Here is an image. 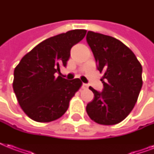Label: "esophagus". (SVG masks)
Returning a JSON list of instances; mask_svg holds the SVG:
<instances>
[{
    "label": "esophagus",
    "instance_id": "34e87169",
    "mask_svg": "<svg viewBox=\"0 0 154 154\" xmlns=\"http://www.w3.org/2000/svg\"><path fill=\"white\" fill-rule=\"evenodd\" d=\"M88 87H89V85H88V84H86V83H83V84H82V88H83V89H87Z\"/></svg>",
    "mask_w": 154,
    "mask_h": 154
}]
</instances>
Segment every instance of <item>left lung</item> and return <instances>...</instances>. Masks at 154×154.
Returning a JSON list of instances; mask_svg holds the SVG:
<instances>
[{"label": "left lung", "instance_id": "obj_1", "mask_svg": "<svg viewBox=\"0 0 154 154\" xmlns=\"http://www.w3.org/2000/svg\"><path fill=\"white\" fill-rule=\"evenodd\" d=\"M86 41L97 67L104 76L102 91L89 87L94 98L87 104L89 117L97 123L111 125L129 114L142 87V67L136 56L119 40L89 31Z\"/></svg>", "mask_w": 154, "mask_h": 154}]
</instances>
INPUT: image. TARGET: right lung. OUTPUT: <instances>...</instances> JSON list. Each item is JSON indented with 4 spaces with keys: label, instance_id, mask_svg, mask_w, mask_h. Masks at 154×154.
Instances as JSON below:
<instances>
[{
    "label": "right lung",
    "instance_id": "1",
    "mask_svg": "<svg viewBox=\"0 0 154 154\" xmlns=\"http://www.w3.org/2000/svg\"><path fill=\"white\" fill-rule=\"evenodd\" d=\"M85 34L86 30L75 29L49 37L24 56L15 68L13 90L23 111L32 120L53 122L66 112L82 82L57 74L60 68L67 65L71 48Z\"/></svg>",
    "mask_w": 154,
    "mask_h": 154
}]
</instances>
